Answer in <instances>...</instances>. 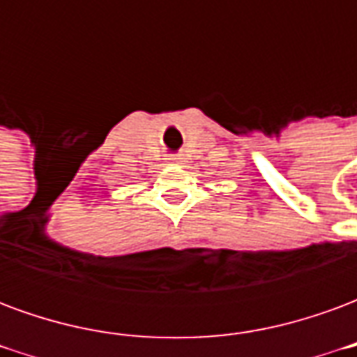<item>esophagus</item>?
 I'll return each instance as SVG.
<instances>
[{"label":"esophagus","instance_id":"1","mask_svg":"<svg viewBox=\"0 0 357 357\" xmlns=\"http://www.w3.org/2000/svg\"><path fill=\"white\" fill-rule=\"evenodd\" d=\"M170 160H172V162H178V160H179V158H176V156H172V158H170Z\"/></svg>","mask_w":357,"mask_h":357}]
</instances>
